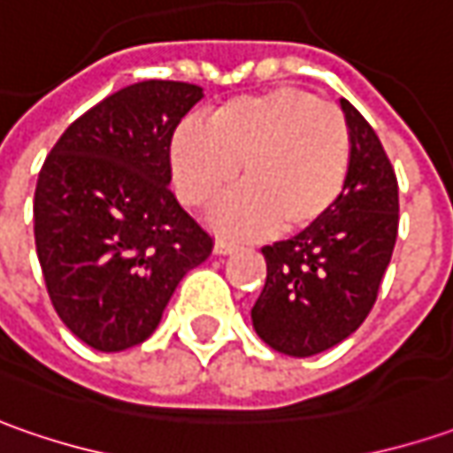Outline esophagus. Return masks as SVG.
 I'll return each mask as SVG.
<instances>
[{"mask_svg":"<svg viewBox=\"0 0 453 453\" xmlns=\"http://www.w3.org/2000/svg\"><path fill=\"white\" fill-rule=\"evenodd\" d=\"M233 250H238V242L227 241V238H218V241H215V253H218V256H227V253H233Z\"/></svg>","mask_w":453,"mask_h":453,"instance_id":"obj_1","label":"esophagus"}]
</instances>
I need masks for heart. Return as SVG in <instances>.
Here are the masks:
<instances>
[{
	"mask_svg": "<svg viewBox=\"0 0 453 453\" xmlns=\"http://www.w3.org/2000/svg\"><path fill=\"white\" fill-rule=\"evenodd\" d=\"M351 134L334 104L275 87L223 104L211 127L182 122L170 142L180 200L203 208L238 178L242 190L212 211L227 233L293 235L320 223L346 185Z\"/></svg>",
	"mask_w": 453,
	"mask_h": 453,
	"instance_id": "1",
	"label": "heart"
}]
</instances>
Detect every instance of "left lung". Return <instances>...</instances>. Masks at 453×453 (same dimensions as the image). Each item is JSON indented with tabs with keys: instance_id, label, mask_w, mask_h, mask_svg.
Instances as JSON below:
<instances>
[{
	"instance_id": "1",
	"label": "left lung",
	"mask_w": 453,
	"mask_h": 453,
	"mask_svg": "<svg viewBox=\"0 0 453 453\" xmlns=\"http://www.w3.org/2000/svg\"><path fill=\"white\" fill-rule=\"evenodd\" d=\"M351 163L331 212L290 241L263 248L268 275L250 311L278 353L305 358L334 349L366 320L398 233V182L379 134L341 100Z\"/></svg>"
}]
</instances>
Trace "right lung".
Masks as SVG:
<instances>
[{
  "mask_svg": "<svg viewBox=\"0 0 453 453\" xmlns=\"http://www.w3.org/2000/svg\"><path fill=\"white\" fill-rule=\"evenodd\" d=\"M203 87L145 80L77 118L42 165L35 242L57 316L95 351L152 335L212 238L170 190L173 133Z\"/></svg>",
  "mask_w": 453,
  "mask_h": 453,
  "instance_id": "right-lung-1",
  "label": "right lung"
}]
</instances>
